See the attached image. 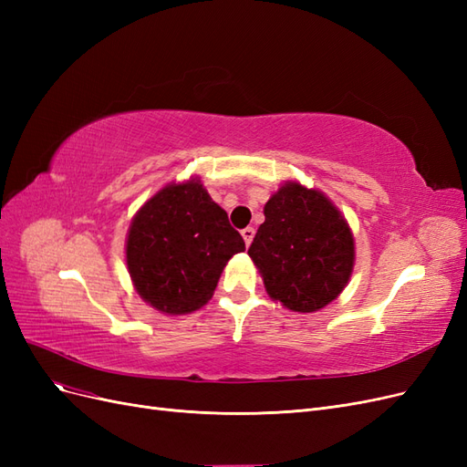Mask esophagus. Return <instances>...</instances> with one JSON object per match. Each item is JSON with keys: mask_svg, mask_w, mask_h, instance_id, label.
I'll use <instances>...</instances> for the list:
<instances>
[{"mask_svg": "<svg viewBox=\"0 0 467 467\" xmlns=\"http://www.w3.org/2000/svg\"><path fill=\"white\" fill-rule=\"evenodd\" d=\"M242 235H244L245 245H251L253 237H255V230H253V228H245V230H242Z\"/></svg>", "mask_w": 467, "mask_h": 467, "instance_id": "obj_1", "label": "esophagus"}]
</instances>
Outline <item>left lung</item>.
<instances>
[{"label": "left lung", "instance_id": "left-lung-1", "mask_svg": "<svg viewBox=\"0 0 467 467\" xmlns=\"http://www.w3.org/2000/svg\"><path fill=\"white\" fill-rule=\"evenodd\" d=\"M249 247L266 294L298 314L337 300L355 268V235L327 196L286 181L265 204Z\"/></svg>", "mask_w": 467, "mask_h": 467}]
</instances>
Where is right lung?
<instances>
[{"label": "right lung", "mask_w": 467, "mask_h": 467, "mask_svg": "<svg viewBox=\"0 0 467 467\" xmlns=\"http://www.w3.org/2000/svg\"><path fill=\"white\" fill-rule=\"evenodd\" d=\"M245 251L225 210L201 177L169 182L140 208L126 235V266L136 292L165 316L201 309L223 266Z\"/></svg>", "instance_id": "add662e5"}]
</instances>
